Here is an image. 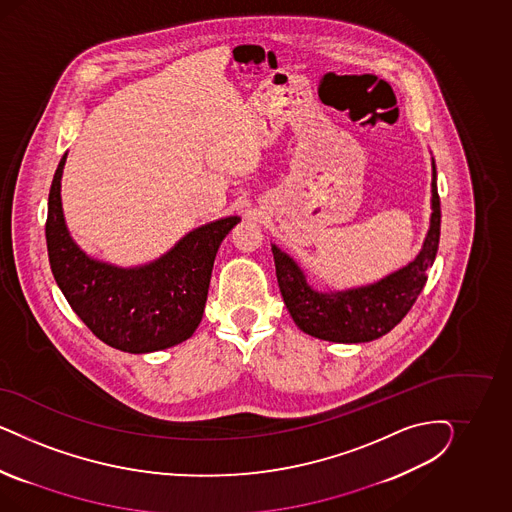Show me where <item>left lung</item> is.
I'll list each match as a JSON object with an SVG mask.
<instances>
[{
  "instance_id": "8db88e82",
  "label": "left lung",
  "mask_w": 512,
  "mask_h": 512,
  "mask_svg": "<svg viewBox=\"0 0 512 512\" xmlns=\"http://www.w3.org/2000/svg\"><path fill=\"white\" fill-rule=\"evenodd\" d=\"M441 206L432 157V216L422 248L413 261L368 285L317 291L291 255L272 244L283 302L296 326L319 340L366 343L385 336L402 321L426 285L439 248Z\"/></svg>"
}]
</instances>
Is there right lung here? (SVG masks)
<instances>
[{
    "label": "right lung",
    "mask_w": 512,
    "mask_h": 512,
    "mask_svg": "<svg viewBox=\"0 0 512 512\" xmlns=\"http://www.w3.org/2000/svg\"><path fill=\"white\" fill-rule=\"evenodd\" d=\"M65 159L50 187L45 231L50 268L69 306L99 340L124 353H154L189 340L202 321L217 249L240 217L204 223L150 263H105L90 257L67 229Z\"/></svg>",
    "instance_id": "right-lung-1"
}]
</instances>
